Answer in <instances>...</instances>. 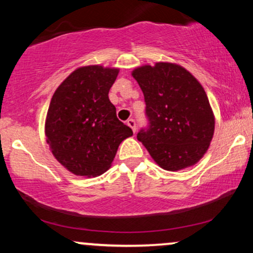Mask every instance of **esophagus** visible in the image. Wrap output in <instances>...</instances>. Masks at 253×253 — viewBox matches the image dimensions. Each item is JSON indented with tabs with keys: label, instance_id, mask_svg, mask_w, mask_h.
<instances>
[{
	"label": "esophagus",
	"instance_id": "esophagus-1",
	"mask_svg": "<svg viewBox=\"0 0 253 253\" xmlns=\"http://www.w3.org/2000/svg\"><path fill=\"white\" fill-rule=\"evenodd\" d=\"M127 125H128L130 128H132L133 132L135 133V130H136V123H135L134 119H129V120H127Z\"/></svg>",
	"mask_w": 253,
	"mask_h": 253
}]
</instances>
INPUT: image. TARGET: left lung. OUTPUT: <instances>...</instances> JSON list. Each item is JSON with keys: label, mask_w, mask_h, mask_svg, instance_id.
I'll list each match as a JSON object with an SVG mask.
<instances>
[{"label": "left lung", "mask_w": 253, "mask_h": 253, "mask_svg": "<svg viewBox=\"0 0 253 253\" xmlns=\"http://www.w3.org/2000/svg\"><path fill=\"white\" fill-rule=\"evenodd\" d=\"M143 90L149 126L136 134L162 169L177 171L196 164L214 134L213 110L205 89L189 71L172 63L133 70Z\"/></svg>", "instance_id": "1"}]
</instances>
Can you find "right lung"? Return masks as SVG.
<instances>
[{"label":"right lung","mask_w":253,"mask_h":253,"mask_svg":"<svg viewBox=\"0 0 253 253\" xmlns=\"http://www.w3.org/2000/svg\"><path fill=\"white\" fill-rule=\"evenodd\" d=\"M119 69L82 66L64 80L52 96L45 123L54 158L77 176L108 170L119 145L132 129L117 118L108 92Z\"/></svg>","instance_id":"add662e5"}]
</instances>
